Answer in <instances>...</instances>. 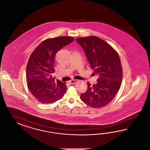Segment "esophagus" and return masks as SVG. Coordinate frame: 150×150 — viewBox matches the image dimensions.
I'll use <instances>...</instances> for the list:
<instances>
[{"label":"esophagus","mask_w":150,"mask_h":150,"mask_svg":"<svg viewBox=\"0 0 150 150\" xmlns=\"http://www.w3.org/2000/svg\"><path fill=\"white\" fill-rule=\"evenodd\" d=\"M79 81V80H76V79H73V80H70L69 82H70V83H71V84H74V83H76L77 82Z\"/></svg>","instance_id":"1"}]
</instances>
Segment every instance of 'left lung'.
<instances>
[{
	"label": "left lung",
	"instance_id": "obj_1",
	"mask_svg": "<svg viewBox=\"0 0 150 150\" xmlns=\"http://www.w3.org/2000/svg\"><path fill=\"white\" fill-rule=\"evenodd\" d=\"M76 41L85 51L94 73L98 75L96 85L87 82V90L80 98L92 108H102L113 100L121 86L123 69L117 51L98 37H79Z\"/></svg>",
	"mask_w": 150,
	"mask_h": 150
}]
</instances>
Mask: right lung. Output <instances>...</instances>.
Segmentation results:
<instances>
[{
    "mask_svg": "<svg viewBox=\"0 0 150 150\" xmlns=\"http://www.w3.org/2000/svg\"><path fill=\"white\" fill-rule=\"evenodd\" d=\"M71 37L61 36L43 41L30 55L26 67V81L32 95L43 104L52 103L63 98L67 90L66 82L55 80L57 53L74 41Z\"/></svg>",
    "mask_w": 150,
    "mask_h": 150,
    "instance_id": "1",
    "label": "right lung"
}]
</instances>
